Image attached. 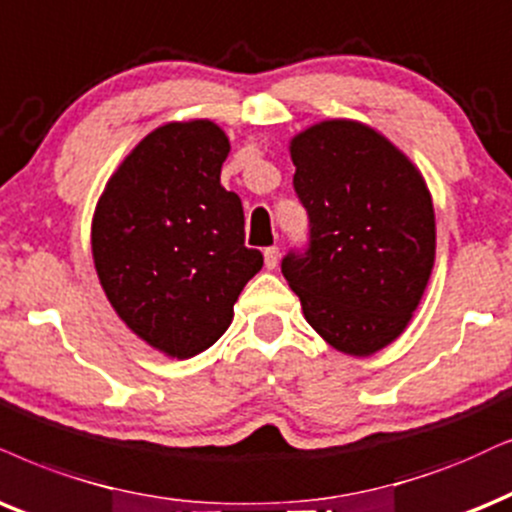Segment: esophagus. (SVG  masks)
<instances>
[{"mask_svg": "<svg viewBox=\"0 0 512 512\" xmlns=\"http://www.w3.org/2000/svg\"><path fill=\"white\" fill-rule=\"evenodd\" d=\"M264 267H267V269L278 267V248H276V245H271V248L264 250Z\"/></svg>", "mask_w": 512, "mask_h": 512, "instance_id": "1", "label": "esophagus"}]
</instances>
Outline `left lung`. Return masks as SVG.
I'll use <instances>...</instances> for the list:
<instances>
[{
    "instance_id": "obj_1",
    "label": "left lung",
    "mask_w": 512,
    "mask_h": 512,
    "mask_svg": "<svg viewBox=\"0 0 512 512\" xmlns=\"http://www.w3.org/2000/svg\"><path fill=\"white\" fill-rule=\"evenodd\" d=\"M312 243L281 269L309 326L371 357L409 326L435 267V208L423 172L359 120H321L290 139Z\"/></svg>"
}]
</instances>
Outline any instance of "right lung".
Returning <instances> with one entry per match:
<instances>
[{"mask_svg": "<svg viewBox=\"0 0 512 512\" xmlns=\"http://www.w3.org/2000/svg\"><path fill=\"white\" fill-rule=\"evenodd\" d=\"M229 151L208 118L155 127L115 167L94 210L103 293L129 331L170 359L222 338L264 264L243 243L241 198L219 181Z\"/></svg>", "mask_w": 512, "mask_h": 512, "instance_id": "1", "label": "right lung"}]
</instances>
